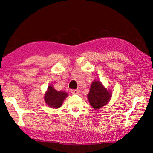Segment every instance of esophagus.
<instances>
[{
	"label": "esophagus",
	"instance_id": "1",
	"mask_svg": "<svg viewBox=\"0 0 153 153\" xmlns=\"http://www.w3.org/2000/svg\"><path fill=\"white\" fill-rule=\"evenodd\" d=\"M79 92H80L79 90H77V89L71 90V93H72V94H79Z\"/></svg>",
	"mask_w": 153,
	"mask_h": 153
}]
</instances>
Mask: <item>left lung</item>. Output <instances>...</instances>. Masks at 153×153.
<instances>
[{"mask_svg":"<svg viewBox=\"0 0 153 153\" xmlns=\"http://www.w3.org/2000/svg\"><path fill=\"white\" fill-rule=\"evenodd\" d=\"M112 92L107 90L100 81L94 80L91 84L87 95L90 105L94 110L102 108L110 101Z\"/></svg>","mask_w":153,"mask_h":153,"instance_id":"left-lung-1","label":"left lung"}]
</instances>
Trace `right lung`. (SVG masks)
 I'll return each mask as SVG.
<instances>
[{"label":"right lung","instance_id":"right-lung-1","mask_svg":"<svg viewBox=\"0 0 153 153\" xmlns=\"http://www.w3.org/2000/svg\"><path fill=\"white\" fill-rule=\"evenodd\" d=\"M68 97L65 92L58 91L53 86H49L45 94V101L48 107L54 108L61 107L63 100Z\"/></svg>","mask_w":153,"mask_h":153}]
</instances>
